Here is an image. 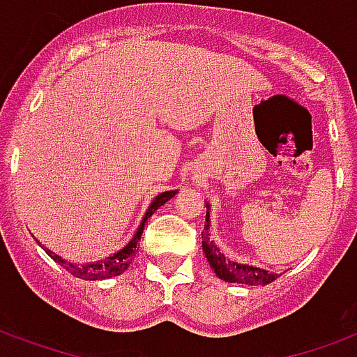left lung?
<instances>
[{
	"label": "left lung",
	"instance_id": "8db88e82",
	"mask_svg": "<svg viewBox=\"0 0 357 357\" xmlns=\"http://www.w3.org/2000/svg\"><path fill=\"white\" fill-rule=\"evenodd\" d=\"M206 225H204L202 232V249L204 255L208 258L209 266L215 271V275L222 279L227 282H239V284H251V287H257V284H269L277 279V273H269L262 268H255V266H249V264H239L236 260H230V258L225 255V252L217 247L213 239H211V234H209V227H211V219H209V204L206 202Z\"/></svg>",
	"mask_w": 357,
	"mask_h": 357
}]
</instances>
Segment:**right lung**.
<instances>
[{
  "mask_svg": "<svg viewBox=\"0 0 357 357\" xmlns=\"http://www.w3.org/2000/svg\"><path fill=\"white\" fill-rule=\"evenodd\" d=\"M178 195V190H165V192H160L157 197L153 198V202L149 204L148 211L144 215L142 222H140V227L136 228V234L132 236L129 243L125 245L123 249H119L118 252H114L110 257L102 258V260H97V262H89V264H75V262H67L65 258H61L56 252H52L50 249H46V255L52 258V260H56L58 264H61L67 271H69L70 275L78 277V279H84V281H102V279H110V277H118L123 273L125 269L129 268L130 262L135 260L136 251H138V241H140V236L144 232V225L148 221L149 217L160 208V206H165V204ZM40 245V243H39ZM43 247V245H40Z\"/></svg>",
  "mask_w": 357,
  "mask_h": 357,
  "instance_id": "obj_1",
  "label": "right lung"
}]
</instances>
